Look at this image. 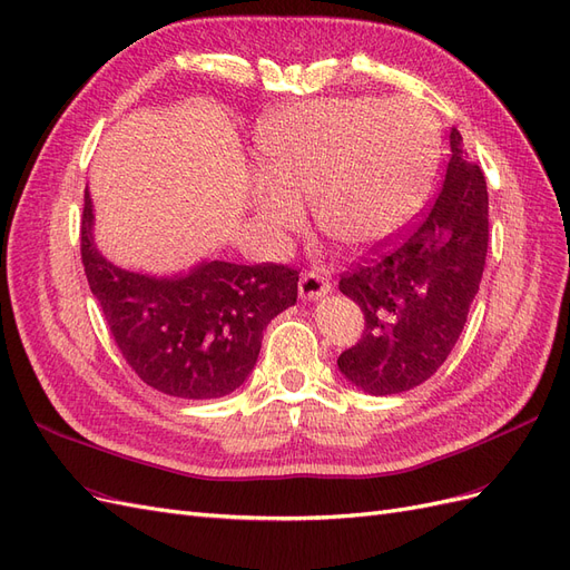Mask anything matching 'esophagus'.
Wrapping results in <instances>:
<instances>
[{
	"label": "esophagus",
	"instance_id": "obj_1",
	"mask_svg": "<svg viewBox=\"0 0 570 570\" xmlns=\"http://www.w3.org/2000/svg\"><path fill=\"white\" fill-rule=\"evenodd\" d=\"M327 289H331V281H327L323 273H318V271H306V273H302V278H299V295H302L304 299H318V297L325 295Z\"/></svg>",
	"mask_w": 570,
	"mask_h": 570
}]
</instances>
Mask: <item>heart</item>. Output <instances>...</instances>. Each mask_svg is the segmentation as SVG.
Returning <instances> with one entry per match:
<instances>
[{
  "label": "heart",
  "mask_w": 570,
  "mask_h": 570,
  "mask_svg": "<svg viewBox=\"0 0 570 570\" xmlns=\"http://www.w3.org/2000/svg\"><path fill=\"white\" fill-rule=\"evenodd\" d=\"M440 151L438 120L413 99H318L275 114L258 132L268 187L258 214L278 230L312 202L318 230L340 249L381 243L421 204Z\"/></svg>",
  "instance_id": "1"
}]
</instances>
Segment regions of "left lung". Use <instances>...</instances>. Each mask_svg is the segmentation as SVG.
Here are the masks:
<instances>
[{
    "label": "left lung",
    "instance_id": "1",
    "mask_svg": "<svg viewBox=\"0 0 570 570\" xmlns=\"http://www.w3.org/2000/svg\"><path fill=\"white\" fill-rule=\"evenodd\" d=\"M450 147L430 209L340 275V292L358 304L366 323L337 366L364 392H406L435 375L478 295L490 239L488 185L456 128Z\"/></svg>",
    "mask_w": 570,
    "mask_h": 570
}]
</instances>
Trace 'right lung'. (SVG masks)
I'll return each mask as SVG.
<instances>
[{"label":"right lung","mask_w":570,"mask_h":570,"mask_svg":"<svg viewBox=\"0 0 570 570\" xmlns=\"http://www.w3.org/2000/svg\"><path fill=\"white\" fill-rule=\"evenodd\" d=\"M80 256L128 366L149 387L180 400H216L243 385L264 327L297 302L299 271L287 264L209 262L164 281L114 266L92 243L88 189Z\"/></svg>","instance_id":"obj_1"}]
</instances>
